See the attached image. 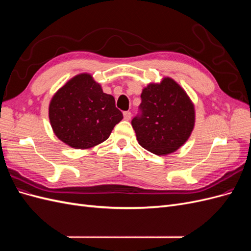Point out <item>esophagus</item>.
Masks as SVG:
<instances>
[{"label":"esophagus","instance_id":"obj_1","mask_svg":"<svg viewBox=\"0 0 251 251\" xmlns=\"http://www.w3.org/2000/svg\"><path fill=\"white\" fill-rule=\"evenodd\" d=\"M124 117H125V119H126V120H130V119H131V117H132V113H131V112H128V111L124 112Z\"/></svg>","mask_w":251,"mask_h":251}]
</instances>
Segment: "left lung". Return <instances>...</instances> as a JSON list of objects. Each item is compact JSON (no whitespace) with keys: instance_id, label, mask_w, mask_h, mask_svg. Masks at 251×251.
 I'll use <instances>...</instances> for the list:
<instances>
[{"instance_id":"obj_1","label":"left lung","mask_w":251,"mask_h":251,"mask_svg":"<svg viewBox=\"0 0 251 251\" xmlns=\"http://www.w3.org/2000/svg\"><path fill=\"white\" fill-rule=\"evenodd\" d=\"M139 110L132 120L136 137L143 149L158 156L177 151L194 130V103L171 77L142 90Z\"/></svg>"}]
</instances>
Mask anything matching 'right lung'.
Returning <instances> with one entry per match:
<instances>
[{
    "label": "right lung",
    "instance_id": "right-lung-1",
    "mask_svg": "<svg viewBox=\"0 0 251 251\" xmlns=\"http://www.w3.org/2000/svg\"><path fill=\"white\" fill-rule=\"evenodd\" d=\"M123 118L114 97L103 93L101 86L88 73L67 81L49 104L53 132L73 149H91L107 140Z\"/></svg>",
    "mask_w": 251,
    "mask_h": 251
}]
</instances>
